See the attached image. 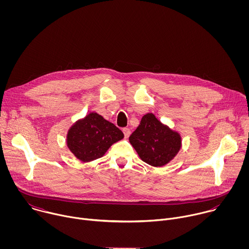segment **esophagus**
<instances>
[{
	"mask_svg": "<svg viewBox=\"0 0 249 249\" xmlns=\"http://www.w3.org/2000/svg\"><path fill=\"white\" fill-rule=\"evenodd\" d=\"M123 133H124V137L125 138H128L131 134V131L129 128H123Z\"/></svg>",
	"mask_w": 249,
	"mask_h": 249,
	"instance_id": "obj_1",
	"label": "esophagus"
}]
</instances>
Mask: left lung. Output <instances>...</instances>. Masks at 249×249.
Here are the masks:
<instances>
[{
    "label": "left lung",
    "instance_id": "obj_1",
    "mask_svg": "<svg viewBox=\"0 0 249 249\" xmlns=\"http://www.w3.org/2000/svg\"><path fill=\"white\" fill-rule=\"evenodd\" d=\"M141 160L152 166L168 163L181 148L179 133L162 124L153 113H147L129 137Z\"/></svg>",
    "mask_w": 249,
    "mask_h": 249
}]
</instances>
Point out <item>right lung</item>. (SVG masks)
<instances>
[{
	"instance_id": "1",
	"label": "right lung",
	"mask_w": 249,
	"mask_h": 249,
	"mask_svg": "<svg viewBox=\"0 0 249 249\" xmlns=\"http://www.w3.org/2000/svg\"><path fill=\"white\" fill-rule=\"evenodd\" d=\"M123 138L124 134L113 123L90 112L69 129L67 146L77 159L89 162L101 158Z\"/></svg>"
}]
</instances>
